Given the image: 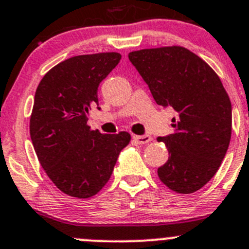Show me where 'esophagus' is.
I'll use <instances>...</instances> for the list:
<instances>
[{
    "label": "esophagus",
    "mask_w": 249,
    "mask_h": 249,
    "mask_svg": "<svg viewBox=\"0 0 249 249\" xmlns=\"http://www.w3.org/2000/svg\"><path fill=\"white\" fill-rule=\"evenodd\" d=\"M132 139H134V141H135L138 145H146V143H148L152 140V138H151L150 135H134Z\"/></svg>",
    "instance_id": "34e87169"
}]
</instances>
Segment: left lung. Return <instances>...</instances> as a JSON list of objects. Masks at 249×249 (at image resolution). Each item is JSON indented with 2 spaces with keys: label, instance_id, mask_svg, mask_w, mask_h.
I'll return each instance as SVG.
<instances>
[{
  "label": "left lung",
  "instance_id": "8db88e82",
  "mask_svg": "<svg viewBox=\"0 0 249 249\" xmlns=\"http://www.w3.org/2000/svg\"><path fill=\"white\" fill-rule=\"evenodd\" d=\"M129 60L159 106L172 107L173 134L157 138L168 161L157 169L173 192L190 194L219 169L231 140L232 106L215 71L188 49L164 46L132 51Z\"/></svg>",
  "mask_w": 249,
  "mask_h": 249
}]
</instances>
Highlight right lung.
<instances>
[{"mask_svg": "<svg viewBox=\"0 0 249 249\" xmlns=\"http://www.w3.org/2000/svg\"><path fill=\"white\" fill-rule=\"evenodd\" d=\"M120 59L118 53L70 57L53 67L36 88L30 139L48 177L70 196L96 195L130 142L129 132L104 135L87 125L90 107L98 106L99 83Z\"/></svg>", "mask_w": 249, "mask_h": 249, "instance_id": "obj_1", "label": "right lung"}]
</instances>
